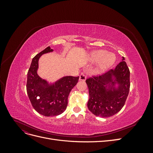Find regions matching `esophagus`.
<instances>
[{
  "instance_id": "34e87169",
  "label": "esophagus",
  "mask_w": 153,
  "mask_h": 153,
  "mask_svg": "<svg viewBox=\"0 0 153 153\" xmlns=\"http://www.w3.org/2000/svg\"><path fill=\"white\" fill-rule=\"evenodd\" d=\"M86 80V76L84 73H82L79 76V80L80 81H85Z\"/></svg>"
}]
</instances>
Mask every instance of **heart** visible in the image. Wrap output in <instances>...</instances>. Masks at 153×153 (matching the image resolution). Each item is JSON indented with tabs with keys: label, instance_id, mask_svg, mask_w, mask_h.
I'll return each instance as SVG.
<instances>
[{
	"label": "heart",
	"instance_id": "1",
	"mask_svg": "<svg viewBox=\"0 0 153 153\" xmlns=\"http://www.w3.org/2000/svg\"><path fill=\"white\" fill-rule=\"evenodd\" d=\"M89 61L93 63L100 62L99 65L96 69V73L101 74L108 70L114 65L116 61V57L112 53H108L106 50H100L91 53Z\"/></svg>",
	"mask_w": 153,
	"mask_h": 153
}]
</instances>
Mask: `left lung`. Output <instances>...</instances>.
<instances>
[{"label": "left lung", "instance_id": "obj_1", "mask_svg": "<svg viewBox=\"0 0 153 153\" xmlns=\"http://www.w3.org/2000/svg\"><path fill=\"white\" fill-rule=\"evenodd\" d=\"M124 60L122 57L114 70L85 81L89 92L87 107L96 116L111 117L124 105L130 87V73Z\"/></svg>", "mask_w": 153, "mask_h": 153}]
</instances>
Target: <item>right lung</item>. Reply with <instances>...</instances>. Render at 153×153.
Returning <instances> with one entry per match:
<instances>
[{
	"instance_id": "obj_1",
	"label": "right lung",
	"mask_w": 153,
	"mask_h": 153,
	"mask_svg": "<svg viewBox=\"0 0 153 153\" xmlns=\"http://www.w3.org/2000/svg\"><path fill=\"white\" fill-rule=\"evenodd\" d=\"M53 52L50 47L32 59L27 73V92L36 112L46 117L57 116L66 110L69 92L75 87L79 76H63L54 82L41 78L38 74L39 59L42 55Z\"/></svg>"
}]
</instances>
